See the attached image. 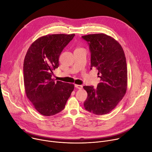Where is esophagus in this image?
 Wrapping results in <instances>:
<instances>
[{"label": "esophagus", "instance_id": "obj_1", "mask_svg": "<svg viewBox=\"0 0 152 152\" xmlns=\"http://www.w3.org/2000/svg\"><path fill=\"white\" fill-rule=\"evenodd\" d=\"M75 87H76V88H77V89H79V90H80V89H82V88H83V86H81V85L75 84Z\"/></svg>", "mask_w": 152, "mask_h": 152}]
</instances>
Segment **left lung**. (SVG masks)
I'll use <instances>...</instances> for the list:
<instances>
[{"label":"left lung","mask_w":152,"mask_h":152,"mask_svg":"<svg viewBox=\"0 0 152 152\" xmlns=\"http://www.w3.org/2000/svg\"><path fill=\"white\" fill-rule=\"evenodd\" d=\"M88 44L91 68L98 70L101 82L94 89L84 86L87 111L97 115L108 113L118 105L127 88V67L125 53L117 40L103 33L82 36Z\"/></svg>","instance_id":"1"}]
</instances>
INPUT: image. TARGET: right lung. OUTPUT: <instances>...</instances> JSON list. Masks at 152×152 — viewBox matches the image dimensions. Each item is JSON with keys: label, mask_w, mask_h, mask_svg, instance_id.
I'll list each match as a JSON object with an SVG mask.
<instances>
[{"label": "right lung", "mask_w": 152, "mask_h": 152, "mask_svg": "<svg viewBox=\"0 0 152 152\" xmlns=\"http://www.w3.org/2000/svg\"><path fill=\"white\" fill-rule=\"evenodd\" d=\"M75 34H48L40 37L31 45L23 62L25 93L41 115H56L65 108L75 86L52 78L53 71L59 66L63 49Z\"/></svg>", "instance_id": "obj_1"}]
</instances>
